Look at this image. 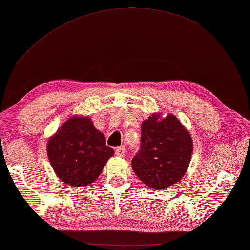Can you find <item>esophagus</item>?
Wrapping results in <instances>:
<instances>
[{
  "label": "esophagus",
  "mask_w": 250,
  "mask_h": 250,
  "mask_svg": "<svg viewBox=\"0 0 250 250\" xmlns=\"http://www.w3.org/2000/svg\"><path fill=\"white\" fill-rule=\"evenodd\" d=\"M125 153V148L124 146H118V148L116 149V154L118 157H124Z\"/></svg>",
  "instance_id": "34e87169"
}]
</instances>
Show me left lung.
<instances>
[{
  "label": "left lung",
  "mask_w": 250,
  "mask_h": 250,
  "mask_svg": "<svg viewBox=\"0 0 250 250\" xmlns=\"http://www.w3.org/2000/svg\"><path fill=\"white\" fill-rule=\"evenodd\" d=\"M140 142L131 165L148 187L166 189L184 177L191 160L192 139L173 114H151L142 122Z\"/></svg>",
  "instance_id": "left-lung-1"
}]
</instances>
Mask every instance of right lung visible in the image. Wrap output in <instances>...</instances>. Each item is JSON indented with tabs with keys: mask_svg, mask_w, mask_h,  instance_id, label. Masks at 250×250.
<instances>
[{
	"mask_svg": "<svg viewBox=\"0 0 250 250\" xmlns=\"http://www.w3.org/2000/svg\"><path fill=\"white\" fill-rule=\"evenodd\" d=\"M47 157L55 175L72 187H84L98 179L113 149L89 117L73 116L47 141Z\"/></svg>",
	"mask_w": 250,
	"mask_h": 250,
	"instance_id": "obj_1",
	"label": "right lung"
}]
</instances>
